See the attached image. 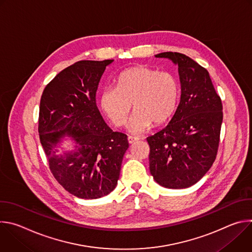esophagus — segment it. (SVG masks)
Returning a JSON list of instances; mask_svg holds the SVG:
<instances>
[{
  "mask_svg": "<svg viewBox=\"0 0 252 252\" xmlns=\"http://www.w3.org/2000/svg\"><path fill=\"white\" fill-rule=\"evenodd\" d=\"M139 139V137H137V136H132V135H128L127 136V140H128V142L130 143V145H131V143H134L135 141H137Z\"/></svg>",
  "mask_w": 252,
  "mask_h": 252,
  "instance_id": "esophagus-1",
  "label": "esophagus"
}]
</instances>
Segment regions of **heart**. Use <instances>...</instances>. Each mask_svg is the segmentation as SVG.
I'll return each instance as SVG.
<instances>
[{
	"mask_svg": "<svg viewBox=\"0 0 252 252\" xmlns=\"http://www.w3.org/2000/svg\"><path fill=\"white\" fill-rule=\"evenodd\" d=\"M179 88L174 76L148 65L125 69L117 80V87H106L100 94V107L117 126H124L131 111L135 113L129 128L141 132L152 124L165 123L174 113Z\"/></svg>",
	"mask_w": 252,
	"mask_h": 252,
	"instance_id": "obj_1",
	"label": "heart"
}]
</instances>
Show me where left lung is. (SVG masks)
Instances as JSON below:
<instances>
[{
  "instance_id": "left-lung-1",
  "label": "left lung",
  "mask_w": 252,
  "mask_h": 252,
  "mask_svg": "<svg viewBox=\"0 0 252 252\" xmlns=\"http://www.w3.org/2000/svg\"><path fill=\"white\" fill-rule=\"evenodd\" d=\"M178 65L182 94L168 125L147 138L150 170L167 189H187L209 170L218 155L222 103L208 71L189 57L172 52L156 55Z\"/></svg>"
}]
</instances>
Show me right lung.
Here are the masks:
<instances>
[{
  "mask_svg": "<svg viewBox=\"0 0 252 252\" xmlns=\"http://www.w3.org/2000/svg\"><path fill=\"white\" fill-rule=\"evenodd\" d=\"M113 62H77L59 73L41 97L38 129L51 172L66 191L84 199L116 189L128 149L127 135L113 131L95 103L100 78ZM64 135L73 137L76 150L58 155L56 146Z\"/></svg>",
  "mask_w": 252,
  "mask_h": 252,
  "instance_id": "1",
  "label": "right lung"
}]
</instances>
